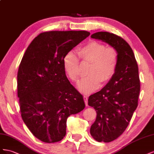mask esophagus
Masks as SVG:
<instances>
[{
  "label": "esophagus",
  "mask_w": 154,
  "mask_h": 154,
  "mask_svg": "<svg viewBox=\"0 0 154 154\" xmlns=\"http://www.w3.org/2000/svg\"><path fill=\"white\" fill-rule=\"evenodd\" d=\"M84 100H85V103L86 104V106H88V97L87 96H84Z\"/></svg>",
  "instance_id": "obj_1"
}]
</instances>
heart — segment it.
Masks as SVG:
<instances>
[{"instance_id": "obj_1", "label": "heart", "mask_w": 154, "mask_h": 154, "mask_svg": "<svg viewBox=\"0 0 154 154\" xmlns=\"http://www.w3.org/2000/svg\"><path fill=\"white\" fill-rule=\"evenodd\" d=\"M82 61L90 62L88 75L82 79L78 88L82 93L90 94L100 87L101 82L106 85L116 72L119 53L116 48L106 47L104 44L91 41L78 50ZM63 67L70 80L77 82L81 77L80 62L78 56L72 51H68L63 58Z\"/></svg>"}]
</instances>
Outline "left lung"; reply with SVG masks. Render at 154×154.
I'll return each mask as SVG.
<instances>
[{
	"mask_svg": "<svg viewBox=\"0 0 154 154\" xmlns=\"http://www.w3.org/2000/svg\"><path fill=\"white\" fill-rule=\"evenodd\" d=\"M91 37L108 43L119 53L115 75L101 90L88 98V105L97 112L90 134L99 142L109 143L124 132L137 107L138 66L132 49L122 37L106 32H97Z\"/></svg>",
	"mask_w": 154,
	"mask_h": 154,
	"instance_id": "left-lung-1",
	"label": "left lung"
}]
</instances>
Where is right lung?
<instances>
[{"label":"right lung","mask_w":154,"mask_h":154,"mask_svg":"<svg viewBox=\"0 0 154 154\" xmlns=\"http://www.w3.org/2000/svg\"><path fill=\"white\" fill-rule=\"evenodd\" d=\"M90 35L86 31L41 33L26 50L17 73L21 116L41 141H60L66 135L67 118L85 107L82 95L66 75L63 58Z\"/></svg>","instance_id":"1"}]
</instances>
